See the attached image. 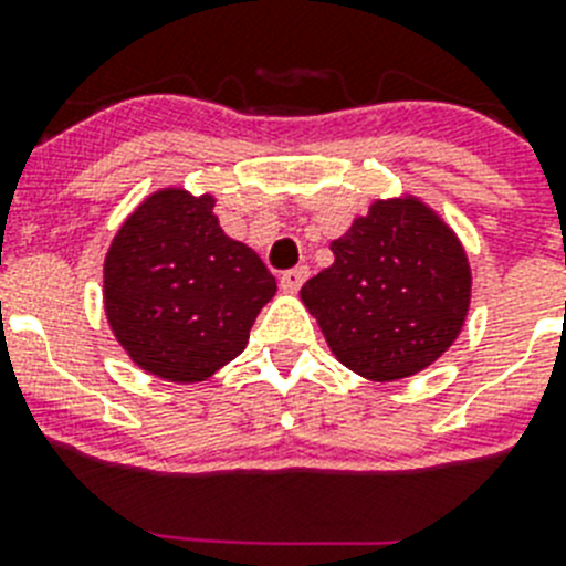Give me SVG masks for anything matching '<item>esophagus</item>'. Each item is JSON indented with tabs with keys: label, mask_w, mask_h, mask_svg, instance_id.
<instances>
[{
	"label": "esophagus",
	"mask_w": 566,
	"mask_h": 566,
	"mask_svg": "<svg viewBox=\"0 0 566 566\" xmlns=\"http://www.w3.org/2000/svg\"><path fill=\"white\" fill-rule=\"evenodd\" d=\"M306 280H308V269L306 266L289 269V272L280 277V289H283V292H289V294H294L300 286H303V283H306Z\"/></svg>",
	"instance_id": "esophagus-1"
}]
</instances>
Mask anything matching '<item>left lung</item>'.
<instances>
[{"label":"left lung","mask_w":566,"mask_h":566,"mask_svg":"<svg viewBox=\"0 0 566 566\" xmlns=\"http://www.w3.org/2000/svg\"><path fill=\"white\" fill-rule=\"evenodd\" d=\"M332 252V266L300 289V300L345 368L397 382L457 343L473 274L459 234L422 198H374Z\"/></svg>","instance_id":"obj_1"}]
</instances>
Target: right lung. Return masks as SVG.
I'll use <instances>...</instances> for the list:
<instances>
[{
    "mask_svg": "<svg viewBox=\"0 0 566 566\" xmlns=\"http://www.w3.org/2000/svg\"><path fill=\"white\" fill-rule=\"evenodd\" d=\"M277 280L218 223L214 195L184 187L149 192L104 254L109 332L142 371L203 382L249 343Z\"/></svg>",
    "mask_w": 566,
    "mask_h": 566,
    "instance_id": "add662e5",
    "label": "right lung"
}]
</instances>
